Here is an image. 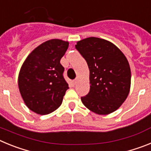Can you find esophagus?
<instances>
[{"label":"esophagus","instance_id":"esophagus-1","mask_svg":"<svg viewBox=\"0 0 151 151\" xmlns=\"http://www.w3.org/2000/svg\"><path fill=\"white\" fill-rule=\"evenodd\" d=\"M76 83H77V79L76 78V79H74L73 80V85H76Z\"/></svg>","mask_w":151,"mask_h":151}]
</instances>
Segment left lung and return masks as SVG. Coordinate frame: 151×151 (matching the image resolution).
Masks as SVG:
<instances>
[{"instance_id": "1", "label": "left lung", "mask_w": 151, "mask_h": 151, "mask_svg": "<svg viewBox=\"0 0 151 151\" xmlns=\"http://www.w3.org/2000/svg\"><path fill=\"white\" fill-rule=\"evenodd\" d=\"M76 48L90 71V91L81 97L83 104L99 115L116 111L130 91L131 69L126 57L113 43L95 37L78 41Z\"/></svg>"}]
</instances>
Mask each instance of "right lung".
Here are the masks:
<instances>
[{
  "label": "right lung",
  "mask_w": 151,
  "mask_h": 151,
  "mask_svg": "<svg viewBox=\"0 0 151 151\" xmlns=\"http://www.w3.org/2000/svg\"><path fill=\"white\" fill-rule=\"evenodd\" d=\"M69 42L47 41L32 51L19 71L18 85L29 109L40 115L54 112L62 104L69 85L63 78L60 60Z\"/></svg>",
  "instance_id": "obj_1"
}]
</instances>
